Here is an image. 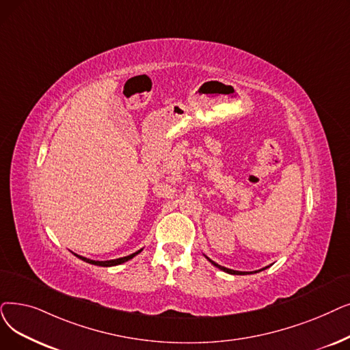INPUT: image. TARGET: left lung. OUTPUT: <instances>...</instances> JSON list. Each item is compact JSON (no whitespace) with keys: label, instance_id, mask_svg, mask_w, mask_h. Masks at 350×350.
Masks as SVG:
<instances>
[{"label":"left lung","instance_id":"8db88e82","mask_svg":"<svg viewBox=\"0 0 350 350\" xmlns=\"http://www.w3.org/2000/svg\"><path fill=\"white\" fill-rule=\"evenodd\" d=\"M207 257V256H206ZM207 260L211 263V265H215L217 269H220V270H223V271H226V273H230V275H247V271H237V270H232V269H227V267H223V266H220V265H217L216 262H213V260H210L208 257H207ZM266 269V267H265ZM265 269H262V270H265ZM260 271V270H259ZM256 273V271H254Z\"/></svg>","mask_w":350,"mask_h":350}]
</instances>
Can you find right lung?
Returning <instances> with one entry per match:
<instances>
[{"label": "right lung", "mask_w": 350, "mask_h": 350, "mask_svg": "<svg viewBox=\"0 0 350 350\" xmlns=\"http://www.w3.org/2000/svg\"><path fill=\"white\" fill-rule=\"evenodd\" d=\"M142 250H143V249H140L139 252H135V253H133V254H130V256H126V257H120V259H114V260H105V262H98V260H91V259H87V257H83V256H79V254H77V257H80V259H81V260H84V262L90 263V265H96V266H103V267H110V266H117V265H121V263H124V262H127V260L133 259V257H134L135 254H139V253H140Z\"/></svg>", "instance_id": "right-lung-1"}]
</instances>
